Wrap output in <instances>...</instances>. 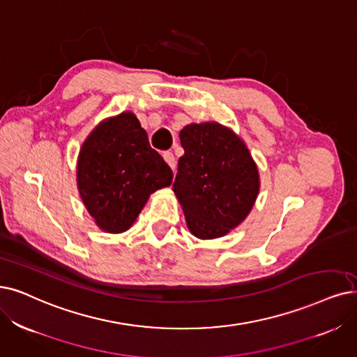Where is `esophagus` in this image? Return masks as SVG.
<instances>
[{
	"label": "esophagus",
	"mask_w": 357,
	"mask_h": 357,
	"mask_svg": "<svg viewBox=\"0 0 357 357\" xmlns=\"http://www.w3.org/2000/svg\"><path fill=\"white\" fill-rule=\"evenodd\" d=\"M164 160L167 161V164L171 167V168H176V158H174V155H173V152H164Z\"/></svg>",
	"instance_id": "34e87169"
}]
</instances>
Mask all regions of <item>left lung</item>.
Instances as JSON below:
<instances>
[{"label":"left lung","instance_id":"obj_1","mask_svg":"<svg viewBox=\"0 0 357 357\" xmlns=\"http://www.w3.org/2000/svg\"><path fill=\"white\" fill-rule=\"evenodd\" d=\"M184 149L173 190L189 230L215 238L236 228L259 192V174L249 149L218 123L189 124L180 132Z\"/></svg>","mask_w":357,"mask_h":357}]
</instances>
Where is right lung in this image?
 <instances>
[{
  "label": "right lung",
  "mask_w": 357,
  "mask_h": 357,
  "mask_svg": "<svg viewBox=\"0 0 357 357\" xmlns=\"http://www.w3.org/2000/svg\"><path fill=\"white\" fill-rule=\"evenodd\" d=\"M173 181V171L151 148L132 112L108 119L84 140L77 162L80 196L101 230H129L155 190Z\"/></svg>",
  "instance_id": "1"
}]
</instances>
